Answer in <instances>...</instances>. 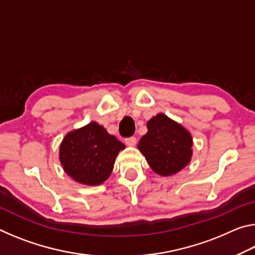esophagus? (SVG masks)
<instances>
[{"mask_svg": "<svg viewBox=\"0 0 255 255\" xmlns=\"http://www.w3.org/2000/svg\"><path fill=\"white\" fill-rule=\"evenodd\" d=\"M125 143H126L128 146H133L137 143V138L135 136H131V137H128L125 139Z\"/></svg>", "mask_w": 255, "mask_h": 255, "instance_id": "34e87169", "label": "esophagus"}]
</instances>
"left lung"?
Masks as SVG:
<instances>
[{
  "instance_id": "obj_1",
  "label": "left lung",
  "mask_w": 255,
  "mask_h": 255,
  "mask_svg": "<svg viewBox=\"0 0 255 255\" xmlns=\"http://www.w3.org/2000/svg\"><path fill=\"white\" fill-rule=\"evenodd\" d=\"M147 128L138 148L153 171L167 176L182 170L192 155L190 132L163 114L150 119Z\"/></svg>"
}]
</instances>
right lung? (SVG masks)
Listing matches in <instances>:
<instances>
[{
	"instance_id": "1",
	"label": "right lung",
	"mask_w": 255,
	"mask_h": 255,
	"mask_svg": "<svg viewBox=\"0 0 255 255\" xmlns=\"http://www.w3.org/2000/svg\"><path fill=\"white\" fill-rule=\"evenodd\" d=\"M125 145L97 123L68 132L59 148L66 173L88 185L101 184L109 178L119 150Z\"/></svg>"
}]
</instances>
